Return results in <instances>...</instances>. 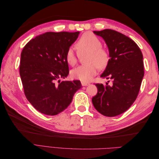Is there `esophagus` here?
<instances>
[{
    "label": "esophagus",
    "instance_id": "1",
    "mask_svg": "<svg viewBox=\"0 0 159 159\" xmlns=\"http://www.w3.org/2000/svg\"><path fill=\"white\" fill-rule=\"evenodd\" d=\"M81 85H82L83 86H86V85H88L89 84V83L85 82V81H81Z\"/></svg>",
    "mask_w": 159,
    "mask_h": 159
}]
</instances>
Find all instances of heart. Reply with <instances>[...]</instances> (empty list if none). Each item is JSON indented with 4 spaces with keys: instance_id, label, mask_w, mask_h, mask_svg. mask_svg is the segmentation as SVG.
Segmentation results:
<instances>
[{
    "instance_id": "b5f03b06",
    "label": "heart",
    "mask_w": 159,
    "mask_h": 159,
    "mask_svg": "<svg viewBox=\"0 0 159 159\" xmlns=\"http://www.w3.org/2000/svg\"><path fill=\"white\" fill-rule=\"evenodd\" d=\"M76 49L80 56L88 54L85 58L87 64L79 66L72 70L71 77L81 81H88L98 73V68L104 69L110 60L109 53L102 47V42L91 32H85L76 43ZM79 55L70 48L66 53V60L69 65L74 66L78 63Z\"/></svg>"
}]
</instances>
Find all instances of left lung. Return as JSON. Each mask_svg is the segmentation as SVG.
<instances>
[{
  "mask_svg": "<svg viewBox=\"0 0 159 159\" xmlns=\"http://www.w3.org/2000/svg\"><path fill=\"white\" fill-rule=\"evenodd\" d=\"M93 32L103 38L109 50V64L101 78L112 83L96 84L98 93L92 103L101 114L115 117L126 111L137 98L144 76L143 54L136 43L121 33L111 29Z\"/></svg>",
  "mask_w": 159,
  "mask_h": 159,
  "instance_id": "1",
  "label": "left lung"
}]
</instances>
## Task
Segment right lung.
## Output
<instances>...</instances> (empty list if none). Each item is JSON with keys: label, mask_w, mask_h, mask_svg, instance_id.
Returning <instances> with one entry per match:
<instances>
[{"label": "right lung", "mask_w": 159, "mask_h": 159, "mask_svg": "<svg viewBox=\"0 0 159 159\" xmlns=\"http://www.w3.org/2000/svg\"><path fill=\"white\" fill-rule=\"evenodd\" d=\"M80 32L42 34L28 42L21 53L20 75L26 99L38 111L56 115L71 103L80 81H60L69 74L66 53Z\"/></svg>", "instance_id": "right-lung-1"}]
</instances>
